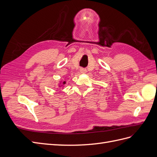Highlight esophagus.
<instances>
[{"label":"esophagus","instance_id":"1","mask_svg":"<svg viewBox=\"0 0 157 157\" xmlns=\"http://www.w3.org/2000/svg\"><path fill=\"white\" fill-rule=\"evenodd\" d=\"M80 73H86V69H85V68H80Z\"/></svg>","mask_w":157,"mask_h":157}]
</instances>
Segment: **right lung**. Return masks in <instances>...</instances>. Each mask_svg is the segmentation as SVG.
<instances>
[{"label": "right lung", "instance_id": "1", "mask_svg": "<svg viewBox=\"0 0 157 157\" xmlns=\"http://www.w3.org/2000/svg\"><path fill=\"white\" fill-rule=\"evenodd\" d=\"M63 83H64V84H65V82H63Z\"/></svg>", "mask_w": 157, "mask_h": 157}]
</instances>
